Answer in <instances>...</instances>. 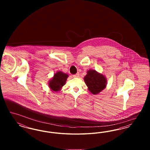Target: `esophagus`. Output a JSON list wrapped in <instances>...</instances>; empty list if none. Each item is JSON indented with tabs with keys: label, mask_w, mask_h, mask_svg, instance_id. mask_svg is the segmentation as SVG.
Wrapping results in <instances>:
<instances>
[{
	"label": "esophagus",
	"mask_w": 150,
	"mask_h": 150,
	"mask_svg": "<svg viewBox=\"0 0 150 150\" xmlns=\"http://www.w3.org/2000/svg\"><path fill=\"white\" fill-rule=\"evenodd\" d=\"M72 76H73L74 78H78L79 76V73H77V74H76L73 75Z\"/></svg>",
	"instance_id": "1"
}]
</instances>
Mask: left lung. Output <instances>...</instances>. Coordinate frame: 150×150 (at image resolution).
<instances>
[{"label":"left lung","instance_id":"left-lung-1","mask_svg":"<svg viewBox=\"0 0 150 150\" xmlns=\"http://www.w3.org/2000/svg\"><path fill=\"white\" fill-rule=\"evenodd\" d=\"M84 79L89 90L93 94L100 93L106 86L105 76L95 70H89Z\"/></svg>","mask_w":150,"mask_h":150}]
</instances>
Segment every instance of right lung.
Returning a JSON list of instances; mask_svg holds the SVG:
<instances>
[{
    "label": "right lung",
    "instance_id": "add662e5",
    "mask_svg": "<svg viewBox=\"0 0 150 150\" xmlns=\"http://www.w3.org/2000/svg\"><path fill=\"white\" fill-rule=\"evenodd\" d=\"M67 77V74H64L62 72H57L50 81L49 86L50 89L56 92L59 91L61 88L64 86Z\"/></svg>",
    "mask_w": 150,
    "mask_h": 150
}]
</instances>
